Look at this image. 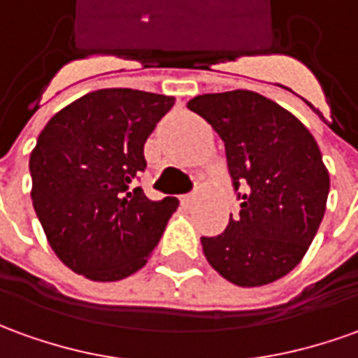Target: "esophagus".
I'll use <instances>...</instances> for the list:
<instances>
[{"mask_svg":"<svg viewBox=\"0 0 358 358\" xmlns=\"http://www.w3.org/2000/svg\"><path fill=\"white\" fill-rule=\"evenodd\" d=\"M193 203H194V193L183 194V196H181V204H183V206H191Z\"/></svg>","mask_w":358,"mask_h":358,"instance_id":"obj_1","label":"esophagus"}]
</instances>
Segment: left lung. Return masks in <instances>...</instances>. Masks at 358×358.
Instances as JSON below:
<instances>
[{
  "instance_id": "left-lung-1",
  "label": "left lung",
  "mask_w": 358,
  "mask_h": 358,
  "mask_svg": "<svg viewBox=\"0 0 358 358\" xmlns=\"http://www.w3.org/2000/svg\"><path fill=\"white\" fill-rule=\"evenodd\" d=\"M187 107L212 124L226 148L241 201L216 238H201L206 261L238 287H263L306 255L329 193L317 142L300 120L255 91L206 93Z\"/></svg>"
}]
</instances>
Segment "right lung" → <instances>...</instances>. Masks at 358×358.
I'll return each instance as SVG.
<instances>
[{
	"instance_id": "add662e5",
	"label": "right lung",
	"mask_w": 358,
	"mask_h": 358,
	"mask_svg": "<svg viewBox=\"0 0 358 358\" xmlns=\"http://www.w3.org/2000/svg\"><path fill=\"white\" fill-rule=\"evenodd\" d=\"M173 103L148 91H91L38 134L31 199L50 248L73 273L113 282L148 263L179 201H150L134 181L146 169L148 136Z\"/></svg>"
}]
</instances>
